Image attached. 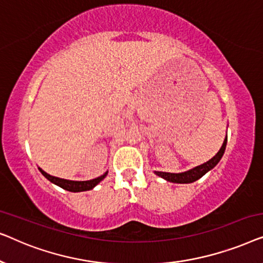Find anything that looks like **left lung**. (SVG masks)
Segmentation results:
<instances>
[{
    "label": "left lung",
    "mask_w": 263,
    "mask_h": 263,
    "mask_svg": "<svg viewBox=\"0 0 263 263\" xmlns=\"http://www.w3.org/2000/svg\"><path fill=\"white\" fill-rule=\"evenodd\" d=\"M226 142H228V136L225 138L221 148L219 149V152L215 154V156L212 158L211 160H208L207 163L199 165V166L192 168V170L182 172V174H170V172L156 171V175H158L161 178L166 179V181H168V182H174V183H193V182H195L199 178L202 177L206 172L210 171L211 168H213L215 165L219 163V160L221 159L222 154H224V152H225Z\"/></svg>",
    "instance_id": "left-lung-1"
}]
</instances>
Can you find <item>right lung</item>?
Returning a JSON list of instances; mask_svg holds the SVG:
<instances>
[{
  "label": "right lung",
  "instance_id": "right-lung-1",
  "mask_svg": "<svg viewBox=\"0 0 263 263\" xmlns=\"http://www.w3.org/2000/svg\"><path fill=\"white\" fill-rule=\"evenodd\" d=\"M39 171L42 172V175L44 176L45 178H48L50 182L53 183V184L61 186L62 189H66L68 192H73V193H78V192H86V190H91L95 188V186L98 184L100 181H103L104 178L106 177L107 172L100 176V177H97L95 179H91V181H82V182H78V181H68V179H63V178H59V177H53V176H50L49 174H46L39 167Z\"/></svg>",
  "mask_w": 263,
  "mask_h": 263
}]
</instances>
